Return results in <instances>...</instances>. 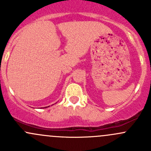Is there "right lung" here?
<instances>
[{"label": "right lung", "mask_w": 151, "mask_h": 151, "mask_svg": "<svg viewBox=\"0 0 151 151\" xmlns=\"http://www.w3.org/2000/svg\"><path fill=\"white\" fill-rule=\"evenodd\" d=\"M45 108H47V106H46V107H45Z\"/></svg>", "instance_id": "right-lung-1"}]
</instances>
